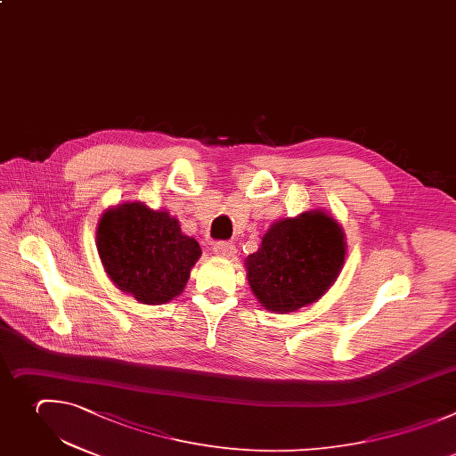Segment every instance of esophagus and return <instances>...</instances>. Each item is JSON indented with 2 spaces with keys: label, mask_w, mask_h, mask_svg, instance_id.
<instances>
[{
  "label": "esophagus",
  "mask_w": 456,
  "mask_h": 456,
  "mask_svg": "<svg viewBox=\"0 0 456 456\" xmlns=\"http://www.w3.org/2000/svg\"><path fill=\"white\" fill-rule=\"evenodd\" d=\"M214 253L223 256V258H232L237 253V249H235V246L232 242H217L214 246Z\"/></svg>",
  "instance_id": "obj_1"
}]
</instances>
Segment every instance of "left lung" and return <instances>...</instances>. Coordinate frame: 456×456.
<instances>
[{
    "label": "left lung",
    "mask_w": 456,
    "mask_h": 456,
    "mask_svg": "<svg viewBox=\"0 0 456 456\" xmlns=\"http://www.w3.org/2000/svg\"><path fill=\"white\" fill-rule=\"evenodd\" d=\"M345 255L341 224L314 208L273 223L258 249L244 260L246 277L264 309L288 314L318 302L330 289Z\"/></svg>",
    "instance_id": "left-lung-1"
}]
</instances>
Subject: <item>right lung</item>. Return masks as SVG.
I'll use <instances>...</instances> for the list:
<instances>
[{
    "label": "right lung",
    "mask_w": 456,
    "mask_h": 456,
    "mask_svg": "<svg viewBox=\"0 0 456 456\" xmlns=\"http://www.w3.org/2000/svg\"><path fill=\"white\" fill-rule=\"evenodd\" d=\"M97 251L108 279L145 305H161L183 293L201 248L181 232L167 210L142 201L110 207L97 224Z\"/></svg>",
    "instance_id": "1"
}]
</instances>
